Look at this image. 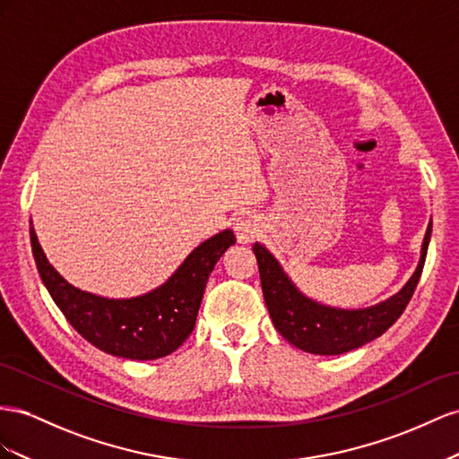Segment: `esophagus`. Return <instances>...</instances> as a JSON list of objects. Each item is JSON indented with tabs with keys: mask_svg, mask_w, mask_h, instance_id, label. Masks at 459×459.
Masks as SVG:
<instances>
[{
	"mask_svg": "<svg viewBox=\"0 0 459 459\" xmlns=\"http://www.w3.org/2000/svg\"><path fill=\"white\" fill-rule=\"evenodd\" d=\"M234 232H237V238L240 244H250L259 237L261 225L254 215L246 213V215L237 217V221H234Z\"/></svg>",
	"mask_w": 459,
	"mask_h": 459,
	"instance_id": "34e87169",
	"label": "esophagus"
}]
</instances>
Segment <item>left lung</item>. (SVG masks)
<instances>
[{
  "label": "left lung",
  "instance_id": "8db88e82",
  "mask_svg": "<svg viewBox=\"0 0 459 459\" xmlns=\"http://www.w3.org/2000/svg\"><path fill=\"white\" fill-rule=\"evenodd\" d=\"M430 232L433 222L427 227L419 264L402 290L381 304L361 309H340L311 299L288 277L279 259L255 242L261 288L274 329L292 346L316 356H338L371 342L396 323L411 299L425 265Z\"/></svg>",
  "mask_w": 459,
  "mask_h": 459
}]
</instances>
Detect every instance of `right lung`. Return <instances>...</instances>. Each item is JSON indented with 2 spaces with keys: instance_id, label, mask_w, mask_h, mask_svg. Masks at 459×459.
<instances>
[{
  "instance_id": "right-lung-1",
  "label": "right lung",
  "mask_w": 459,
  "mask_h": 459,
  "mask_svg": "<svg viewBox=\"0 0 459 459\" xmlns=\"http://www.w3.org/2000/svg\"><path fill=\"white\" fill-rule=\"evenodd\" d=\"M237 242L221 230L188 254L161 286L134 298H103L65 281L49 264L30 221V244L38 273L73 329L91 346L117 358L157 359L173 353L190 336L209 274Z\"/></svg>"
}]
</instances>
